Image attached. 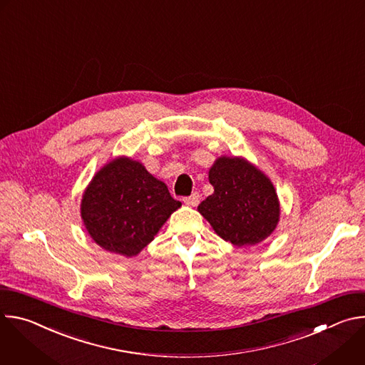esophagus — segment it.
<instances>
[{"mask_svg":"<svg viewBox=\"0 0 365 365\" xmlns=\"http://www.w3.org/2000/svg\"><path fill=\"white\" fill-rule=\"evenodd\" d=\"M199 200H200V196H199L197 192H193L190 196L183 197V202H185L187 206H196V205L199 203Z\"/></svg>","mask_w":365,"mask_h":365,"instance_id":"esophagus-1","label":"esophagus"}]
</instances>
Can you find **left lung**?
<instances>
[{"mask_svg":"<svg viewBox=\"0 0 365 365\" xmlns=\"http://www.w3.org/2000/svg\"><path fill=\"white\" fill-rule=\"evenodd\" d=\"M214 193L197 206L214 231L237 247L255 245L277 227L280 203L272 180L242 158L217 159L210 169Z\"/></svg>","mask_w":365,"mask_h":365,"instance_id":"8db88e82","label":"left lung"}]
</instances>
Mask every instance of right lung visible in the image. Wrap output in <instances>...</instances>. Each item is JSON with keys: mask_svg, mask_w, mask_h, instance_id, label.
<instances>
[{"mask_svg": "<svg viewBox=\"0 0 365 365\" xmlns=\"http://www.w3.org/2000/svg\"><path fill=\"white\" fill-rule=\"evenodd\" d=\"M182 203L130 158H117L92 178L81 203L91 238L103 250L137 255Z\"/></svg>", "mask_w": 365, "mask_h": 365, "instance_id": "obj_1", "label": "right lung"}]
</instances>
